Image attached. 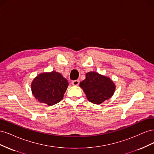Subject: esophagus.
<instances>
[{
  "label": "esophagus",
  "instance_id": "esophagus-1",
  "mask_svg": "<svg viewBox=\"0 0 154 154\" xmlns=\"http://www.w3.org/2000/svg\"><path fill=\"white\" fill-rule=\"evenodd\" d=\"M79 83H80V81L79 80H74L72 82V85L74 86H77L79 85Z\"/></svg>",
  "mask_w": 154,
  "mask_h": 154
}]
</instances>
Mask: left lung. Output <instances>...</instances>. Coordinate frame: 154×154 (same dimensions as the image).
Returning <instances> with one entry per match:
<instances>
[{"instance_id": "8db88e82", "label": "left lung", "mask_w": 154, "mask_h": 154, "mask_svg": "<svg viewBox=\"0 0 154 154\" xmlns=\"http://www.w3.org/2000/svg\"><path fill=\"white\" fill-rule=\"evenodd\" d=\"M85 77L80 83V87L91 103L100 105L113 96L116 85L109 77L94 71L86 73Z\"/></svg>"}]
</instances>
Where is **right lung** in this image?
I'll use <instances>...</instances> for the list:
<instances>
[{
	"instance_id": "right-lung-1",
	"label": "right lung",
	"mask_w": 154,
	"mask_h": 154,
	"mask_svg": "<svg viewBox=\"0 0 154 154\" xmlns=\"http://www.w3.org/2000/svg\"><path fill=\"white\" fill-rule=\"evenodd\" d=\"M68 86L67 79L60 73L52 71L39 74L31 82V88L39 102L51 106L63 99Z\"/></svg>"
}]
</instances>
